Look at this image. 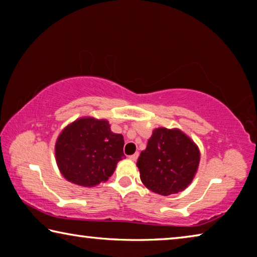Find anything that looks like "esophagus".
I'll use <instances>...</instances> for the list:
<instances>
[{
	"label": "esophagus",
	"instance_id": "obj_1",
	"mask_svg": "<svg viewBox=\"0 0 257 257\" xmlns=\"http://www.w3.org/2000/svg\"><path fill=\"white\" fill-rule=\"evenodd\" d=\"M137 158H138V153H135V154H133V155H130V156H129V159H130V160H133V161H136V160H137Z\"/></svg>",
	"mask_w": 257,
	"mask_h": 257
}]
</instances>
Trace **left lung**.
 Segmentation results:
<instances>
[{
    "mask_svg": "<svg viewBox=\"0 0 257 257\" xmlns=\"http://www.w3.org/2000/svg\"><path fill=\"white\" fill-rule=\"evenodd\" d=\"M199 163L195 143L179 129L158 128L137 161L141 179L156 194L169 196L188 187Z\"/></svg>",
    "mask_w": 257,
    "mask_h": 257,
    "instance_id": "left-lung-1",
    "label": "left lung"
}]
</instances>
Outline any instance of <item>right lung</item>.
Here are the masks:
<instances>
[{
  "label": "right lung",
  "instance_id": "1",
  "mask_svg": "<svg viewBox=\"0 0 257 257\" xmlns=\"http://www.w3.org/2000/svg\"><path fill=\"white\" fill-rule=\"evenodd\" d=\"M123 136L111 132L106 120L81 118L62 130L55 144L61 173L73 184L94 187L106 181L125 158Z\"/></svg>",
  "mask_w": 257,
  "mask_h": 257
}]
</instances>
